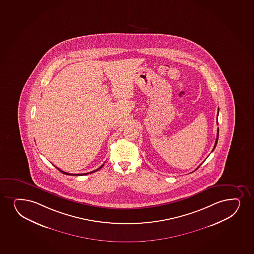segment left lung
Segmentation results:
<instances>
[{
    "label": "left lung",
    "mask_w": 254,
    "mask_h": 254,
    "mask_svg": "<svg viewBox=\"0 0 254 254\" xmlns=\"http://www.w3.org/2000/svg\"><path fill=\"white\" fill-rule=\"evenodd\" d=\"M218 111H219V109H218ZM217 123H218V117H217ZM218 132H219V130H218V134H217V138H216V141H215L214 147H213V149H212V151H213V150H214L215 147H216V145H217V143H218Z\"/></svg>",
    "instance_id": "1"
}]
</instances>
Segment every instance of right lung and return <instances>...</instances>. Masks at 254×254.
<instances>
[{"instance_id":"right-lung-1","label":"right lung","mask_w":254,"mask_h":254,"mask_svg":"<svg viewBox=\"0 0 254 254\" xmlns=\"http://www.w3.org/2000/svg\"><path fill=\"white\" fill-rule=\"evenodd\" d=\"M104 166V164L102 165L101 167H99L98 169H96V170L93 171V172H90V173H79V174H73V173H65V172H64V171L60 170V168H58L59 170L61 172V173H64V174H67V175H72V176H82V175H87V174H89V173H94V172H97V171H99L100 168H102V167Z\"/></svg>"}]
</instances>
